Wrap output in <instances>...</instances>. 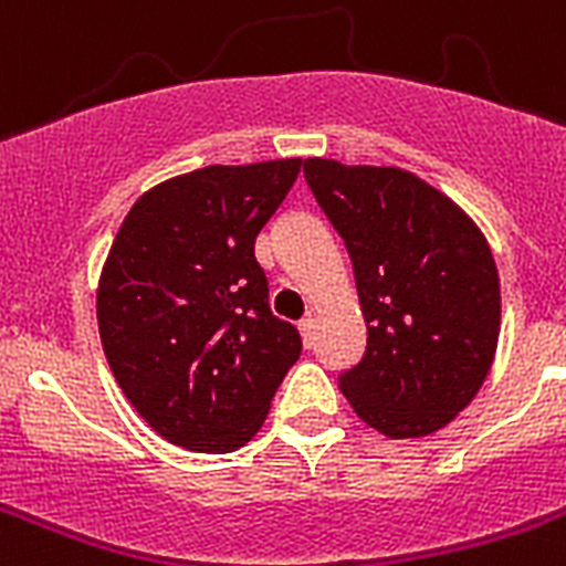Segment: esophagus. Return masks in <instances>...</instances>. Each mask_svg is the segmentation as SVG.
Here are the masks:
<instances>
[{"instance_id":"obj_1","label":"esophagus","mask_w":566,"mask_h":566,"mask_svg":"<svg viewBox=\"0 0 566 566\" xmlns=\"http://www.w3.org/2000/svg\"><path fill=\"white\" fill-rule=\"evenodd\" d=\"M314 328H317V319L308 314L306 319H300V337H303V343L312 345L314 343Z\"/></svg>"}]
</instances>
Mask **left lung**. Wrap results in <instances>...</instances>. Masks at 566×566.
Segmentation results:
<instances>
[{"instance_id":"left-lung-1","label":"left lung","mask_w":566,"mask_h":566,"mask_svg":"<svg viewBox=\"0 0 566 566\" xmlns=\"http://www.w3.org/2000/svg\"><path fill=\"white\" fill-rule=\"evenodd\" d=\"M303 172L352 254L368 328L339 391L385 437H428L468 408L496 357L502 294L488 240L408 169L306 158Z\"/></svg>"}]
</instances>
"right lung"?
<instances>
[{
	"instance_id": "add662e5",
	"label": "right lung",
	"mask_w": 566,
	"mask_h": 566,
	"mask_svg": "<svg viewBox=\"0 0 566 566\" xmlns=\"http://www.w3.org/2000/svg\"><path fill=\"white\" fill-rule=\"evenodd\" d=\"M300 164L175 175L133 203L104 260L96 317L109 371L138 417L187 451L243 448L300 357L254 258Z\"/></svg>"
}]
</instances>
